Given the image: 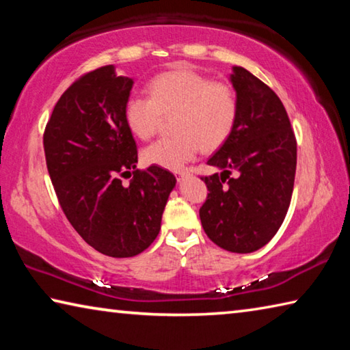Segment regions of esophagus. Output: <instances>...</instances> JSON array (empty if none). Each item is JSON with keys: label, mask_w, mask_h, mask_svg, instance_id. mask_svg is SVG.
I'll list each match as a JSON object with an SVG mask.
<instances>
[{"label": "esophagus", "mask_w": 350, "mask_h": 350, "mask_svg": "<svg viewBox=\"0 0 350 350\" xmlns=\"http://www.w3.org/2000/svg\"><path fill=\"white\" fill-rule=\"evenodd\" d=\"M187 176H189L188 171H179V173H176V179L177 180H182L183 177H187Z\"/></svg>", "instance_id": "obj_1"}]
</instances>
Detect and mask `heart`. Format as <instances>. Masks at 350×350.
I'll return each instance as SVG.
<instances>
[{"instance_id":"b5f03b06","label":"heart","mask_w":350,"mask_h":350,"mask_svg":"<svg viewBox=\"0 0 350 350\" xmlns=\"http://www.w3.org/2000/svg\"><path fill=\"white\" fill-rule=\"evenodd\" d=\"M239 98L227 81H211L194 70H170L154 77L150 97L133 96L125 103V120L134 135L148 140L173 118L176 135L146 146L142 156L148 165L180 170L202 148L211 152L230 139L238 122Z\"/></svg>"}]
</instances>
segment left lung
<instances>
[{
	"mask_svg": "<svg viewBox=\"0 0 350 350\" xmlns=\"http://www.w3.org/2000/svg\"><path fill=\"white\" fill-rule=\"evenodd\" d=\"M239 114L230 139L208 159L221 173L202 176L208 188L199 216L224 250L252 253L273 238L287 215L296 171V139L280 97L247 69L230 75Z\"/></svg>",
	"mask_w": 350,
	"mask_h": 350,
	"instance_id": "1",
	"label": "left lung"
}]
</instances>
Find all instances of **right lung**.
Here are the masks:
<instances>
[{"label": "right lung", "instance_id": "add662e5", "mask_svg": "<svg viewBox=\"0 0 350 350\" xmlns=\"http://www.w3.org/2000/svg\"><path fill=\"white\" fill-rule=\"evenodd\" d=\"M133 80L112 64L70 85L47 122V171L68 221L85 242L112 258H131L161 232L176 177L151 165L140 171L137 145L125 120ZM133 176L129 186L120 176Z\"/></svg>", "mask_w": 350, "mask_h": 350}]
</instances>
